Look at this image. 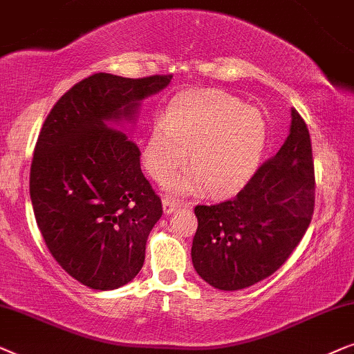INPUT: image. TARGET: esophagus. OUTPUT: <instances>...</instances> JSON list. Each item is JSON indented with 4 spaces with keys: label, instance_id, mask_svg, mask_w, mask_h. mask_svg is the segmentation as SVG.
Returning <instances> with one entry per match:
<instances>
[{
    "label": "esophagus",
    "instance_id": "34e87169",
    "mask_svg": "<svg viewBox=\"0 0 354 354\" xmlns=\"http://www.w3.org/2000/svg\"><path fill=\"white\" fill-rule=\"evenodd\" d=\"M178 207H180V202L173 201L171 197H165V199H163V212H165V215H171L173 212L178 209Z\"/></svg>",
    "mask_w": 354,
    "mask_h": 354
}]
</instances>
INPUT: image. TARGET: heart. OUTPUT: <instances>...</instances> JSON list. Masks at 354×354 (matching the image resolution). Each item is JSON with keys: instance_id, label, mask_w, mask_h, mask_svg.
I'll return each mask as SVG.
<instances>
[{"instance_id": "heart-1", "label": "heart", "mask_w": 354, "mask_h": 354, "mask_svg": "<svg viewBox=\"0 0 354 354\" xmlns=\"http://www.w3.org/2000/svg\"><path fill=\"white\" fill-rule=\"evenodd\" d=\"M268 140L262 113L223 91L180 93L155 121L144 144L142 163L155 181H165L186 158L189 169L168 183L173 192L232 191L251 178Z\"/></svg>"}]
</instances>
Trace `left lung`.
<instances>
[{"instance_id":"obj_1","label":"left lung","mask_w":354,"mask_h":354,"mask_svg":"<svg viewBox=\"0 0 354 354\" xmlns=\"http://www.w3.org/2000/svg\"><path fill=\"white\" fill-rule=\"evenodd\" d=\"M308 126L291 108L290 134L233 199L197 205L191 257L214 288L236 291L270 277L295 251L314 214Z\"/></svg>"}]
</instances>
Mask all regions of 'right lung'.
<instances>
[{"mask_svg": "<svg viewBox=\"0 0 354 354\" xmlns=\"http://www.w3.org/2000/svg\"><path fill=\"white\" fill-rule=\"evenodd\" d=\"M171 77L97 73L71 87L41 126L30 167L37 225L55 261L92 290H116L138 275L163 214L139 147L110 124L134 122L140 102Z\"/></svg>", "mask_w": 354, "mask_h": 354, "instance_id": "obj_1", "label": "right lung"}]
</instances>
